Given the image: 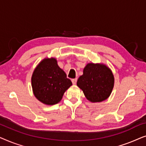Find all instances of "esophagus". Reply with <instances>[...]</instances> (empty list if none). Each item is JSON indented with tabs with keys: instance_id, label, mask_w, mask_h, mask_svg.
Here are the masks:
<instances>
[{
	"instance_id": "1",
	"label": "esophagus",
	"mask_w": 146,
	"mask_h": 146,
	"mask_svg": "<svg viewBox=\"0 0 146 146\" xmlns=\"http://www.w3.org/2000/svg\"><path fill=\"white\" fill-rule=\"evenodd\" d=\"M72 82L73 84H76V82H77V78L72 79Z\"/></svg>"
}]
</instances>
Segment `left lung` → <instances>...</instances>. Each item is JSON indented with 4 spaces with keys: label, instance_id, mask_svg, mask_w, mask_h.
Here are the masks:
<instances>
[{
    "label": "left lung",
    "instance_id": "left-lung-1",
    "mask_svg": "<svg viewBox=\"0 0 146 146\" xmlns=\"http://www.w3.org/2000/svg\"><path fill=\"white\" fill-rule=\"evenodd\" d=\"M114 78L111 70L103 64L89 63L79 77L77 86L92 102H100L111 94Z\"/></svg>",
    "mask_w": 146,
    "mask_h": 146
}]
</instances>
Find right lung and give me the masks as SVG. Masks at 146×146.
Instances as JSON below:
<instances>
[{
  "label": "right lung",
  "instance_id": "add662e5",
  "mask_svg": "<svg viewBox=\"0 0 146 146\" xmlns=\"http://www.w3.org/2000/svg\"><path fill=\"white\" fill-rule=\"evenodd\" d=\"M31 82L35 97L46 105L58 103L65 91L72 85L54 58H45L39 63L34 70Z\"/></svg>",
  "mask_w": 146,
  "mask_h": 146
}]
</instances>
